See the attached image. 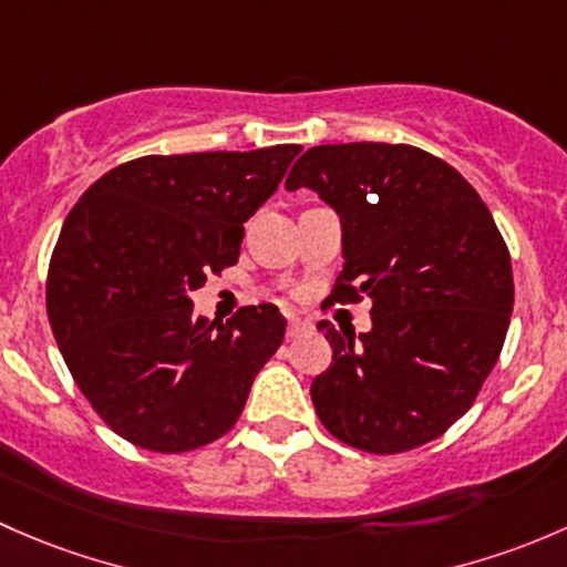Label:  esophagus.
<instances>
[{"instance_id":"esophagus-1","label":"esophagus","mask_w":567,"mask_h":567,"mask_svg":"<svg viewBox=\"0 0 567 567\" xmlns=\"http://www.w3.org/2000/svg\"><path fill=\"white\" fill-rule=\"evenodd\" d=\"M308 330H311V324L302 322L300 317H289V327H286V336L297 338V336H302V332H308Z\"/></svg>"}]
</instances>
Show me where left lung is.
Returning a JSON list of instances; mask_svg holds the SVG:
<instances>
[{
	"label": "left lung",
	"instance_id": "left-lung-1",
	"mask_svg": "<svg viewBox=\"0 0 567 567\" xmlns=\"http://www.w3.org/2000/svg\"><path fill=\"white\" fill-rule=\"evenodd\" d=\"M341 218L343 270L330 300H371V330L330 322V369L311 384L319 420L365 453L445 434L497 363L513 311L511 254L453 166L410 144H322L286 177Z\"/></svg>",
	"mask_w": 567,
	"mask_h": 567
}]
</instances>
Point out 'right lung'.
Instances as JSON below:
<instances>
[{
	"label": "right lung",
	"instance_id": "add662e5",
	"mask_svg": "<svg viewBox=\"0 0 567 567\" xmlns=\"http://www.w3.org/2000/svg\"><path fill=\"white\" fill-rule=\"evenodd\" d=\"M300 150L136 157L70 209L49 265V322L75 384L122 440L185 453L237 423L286 319L261 302L209 322L190 291L237 265L243 224Z\"/></svg>",
	"mask_w": 567,
	"mask_h": 567
}]
</instances>
